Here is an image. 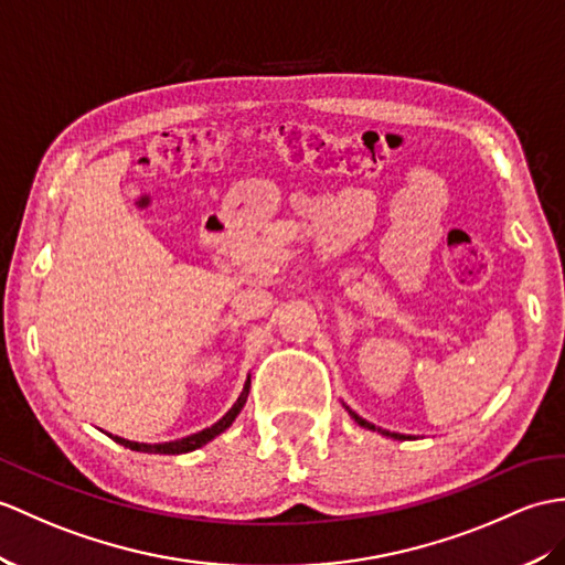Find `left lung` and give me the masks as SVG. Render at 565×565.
Instances as JSON below:
<instances>
[{"label":"left lung","mask_w":565,"mask_h":565,"mask_svg":"<svg viewBox=\"0 0 565 565\" xmlns=\"http://www.w3.org/2000/svg\"><path fill=\"white\" fill-rule=\"evenodd\" d=\"M353 418H356V422L361 424V426H365V428H375L373 424H369V422H363V418L361 416H356V414H351ZM387 436H392V438H404V436H399V433H387Z\"/></svg>","instance_id":"8db88e82"}]
</instances>
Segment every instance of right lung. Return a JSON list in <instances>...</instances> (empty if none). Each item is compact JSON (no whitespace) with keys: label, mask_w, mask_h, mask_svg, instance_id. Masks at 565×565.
<instances>
[{"label":"right lung","mask_w":565,"mask_h":565,"mask_svg":"<svg viewBox=\"0 0 565 565\" xmlns=\"http://www.w3.org/2000/svg\"><path fill=\"white\" fill-rule=\"evenodd\" d=\"M247 392H250V380H247V383H245V387H243V392H241L238 402L233 404V409H231L226 416H223L221 422H216L212 428H204V430H200V433H194V436H188V438H182V440H175V443H161V445L132 443V440H125V438H117V436H113V440H117L120 445H125V448H129V450H137V452H156V455H182V452H192V450H196V448H202L204 443H209L212 438H216L218 433H223V430H226V428L235 422V416L241 414L243 404H245V399H247Z\"/></svg>","instance_id":"right-lung-1"}]
</instances>
